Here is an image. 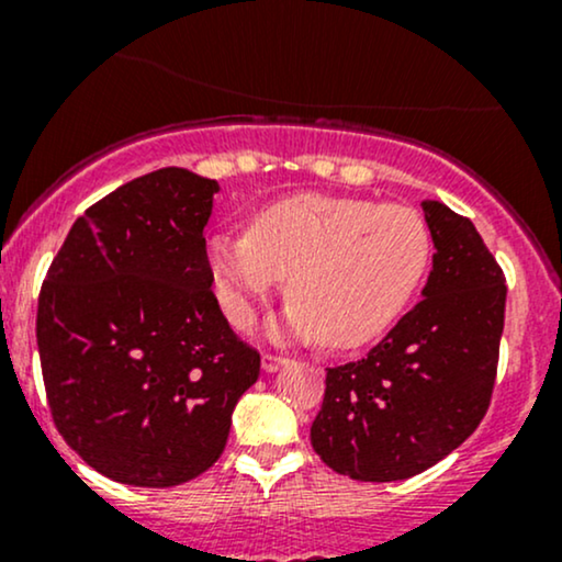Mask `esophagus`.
I'll return each instance as SVG.
<instances>
[{"mask_svg":"<svg viewBox=\"0 0 562 562\" xmlns=\"http://www.w3.org/2000/svg\"><path fill=\"white\" fill-rule=\"evenodd\" d=\"M288 364L285 357H274V353H263L261 357V370L263 372H277Z\"/></svg>","mask_w":562,"mask_h":562,"instance_id":"esophagus-1","label":"esophagus"}]
</instances>
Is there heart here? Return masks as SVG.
<instances>
[{
  "label": "heart",
  "instance_id": "heart-1",
  "mask_svg": "<svg viewBox=\"0 0 562 562\" xmlns=\"http://www.w3.org/2000/svg\"><path fill=\"white\" fill-rule=\"evenodd\" d=\"M205 250L235 327H250L288 277L293 301L269 335L357 348L389 330L420 288L430 232L409 205L299 192L261 209L248 235H214Z\"/></svg>",
  "mask_w": 562,
  "mask_h": 562
}]
</instances>
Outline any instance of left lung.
<instances>
[{"label":"left lung","mask_w":562,"mask_h":562,"mask_svg":"<svg viewBox=\"0 0 562 562\" xmlns=\"http://www.w3.org/2000/svg\"><path fill=\"white\" fill-rule=\"evenodd\" d=\"M434 269L423 301L367 353L330 367L312 447L353 481H404L479 428L492 402L507 288L479 229L423 200Z\"/></svg>","instance_id":"left-lung-1"}]
</instances>
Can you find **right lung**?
Wrapping results in <instances>:
<instances>
[{"instance_id": "obj_1", "label": "right lung", "mask_w": 562, "mask_h": 562, "mask_svg": "<svg viewBox=\"0 0 562 562\" xmlns=\"http://www.w3.org/2000/svg\"><path fill=\"white\" fill-rule=\"evenodd\" d=\"M216 179L158 169L76 218L38 295L53 420L126 486L192 481L222 457L261 359L229 330L205 256Z\"/></svg>"}]
</instances>
